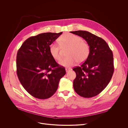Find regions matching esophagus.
<instances>
[{
	"label": "esophagus",
	"mask_w": 128,
	"mask_h": 128,
	"mask_svg": "<svg viewBox=\"0 0 128 128\" xmlns=\"http://www.w3.org/2000/svg\"><path fill=\"white\" fill-rule=\"evenodd\" d=\"M65 70H66V72H69V71H70L71 70V69L70 68H66Z\"/></svg>",
	"instance_id": "esophagus-1"
}]
</instances>
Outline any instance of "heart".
Here are the masks:
<instances>
[{"label": "heart", "instance_id": "heart-1", "mask_svg": "<svg viewBox=\"0 0 128 128\" xmlns=\"http://www.w3.org/2000/svg\"><path fill=\"white\" fill-rule=\"evenodd\" d=\"M59 43L62 47H68L66 54L67 57L61 60L59 64L64 67L74 65L77 61L82 63L88 57L90 48L88 44L83 41L82 38L76 35L66 33L59 38ZM60 46L52 43L49 46V51L52 57L57 61L61 59Z\"/></svg>", "mask_w": 128, "mask_h": 128}]
</instances>
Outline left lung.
<instances>
[{
  "label": "left lung",
  "instance_id": "obj_1",
  "mask_svg": "<svg viewBox=\"0 0 128 128\" xmlns=\"http://www.w3.org/2000/svg\"><path fill=\"white\" fill-rule=\"evenodd\" d=\"M70 33L83 38L90 48L85 62L73 69L76 74L74 81V90L84 98L94 97L102 92L112 79L114 72L112 52L104 40L88 31Z\"/></svg>",
  "mask_w": 128,
  "mask_h": 128
}]
</instances>
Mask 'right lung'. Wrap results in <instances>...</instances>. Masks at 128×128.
<instances>
[{"label":"right lung","mask_w":128,"mask_h":128,"mask_svg":"<svg viewBox=\"0 0 128 128\" xmlns=\"http://www.w3.org/2000/svg\"><path fill=\"white\" fill-rule=\"evenodd\" d=\"M62 32L44 33L26 40L18 50L16 73L27 92L35 98L46 99L58 88L60 79L66 74L52 57L49 46Z\"/></svg>","instance_id":"obj_1"}]
</instances>
